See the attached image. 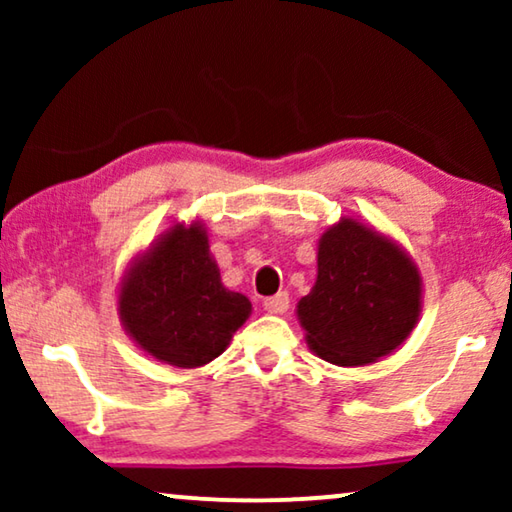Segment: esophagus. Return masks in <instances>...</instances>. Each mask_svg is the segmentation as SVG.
Segmentation results:
<instances>
[{"mask_svg": "<svg viewBox=\"0 0 512 512\" xmlns=\"http://www.w3.org/2000/svg\"><path fill=\"white\" fill-rule=\"evenodd\" d=\"M263 307L265 312L270 314H284L286 310H289V293H277V296H270L263 300Z\"/></svg>", "mask_w": 512, "mask_h": 512, "instance_id": "obj_1", "label": "esophagus"}]
</instances>
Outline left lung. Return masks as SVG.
<instances>
[{"mask_svg": "<svg viewBox=\"0 0 512 512\" xmlns=\"http://www.w3.org/2000/svg\"><path fill=\"white\" fill-rule=\"evenodd\" d=\"M422 312V275L401 244L342 216L321 235L317 282L296 307L307 347L335 366L396 352Z\"/></svg>", "mask_w": 512, "mask_h": 512, "instance_id": "8db88e82", "label": "left lung"}]
</instances>
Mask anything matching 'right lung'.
Instances as JSON below:
<instances>
[{
  "mask_svg": "<svg viewBox=\"0 0 512 512\" xmlns=\"http://www.w3.org/2000/svg\"><path fill=\"white\" fill-rule=\"evenodd\" d=\"M249 314V298L223 286L202 221L174 223L160 233L132 261L118 289L125 333L174 368L214 361Z\"/></svg>",
  "mask_w": 512,
  "mask_h": 512,
  "instance_id": "obj_1",
  "label": "right lung"
}]
</instances>
